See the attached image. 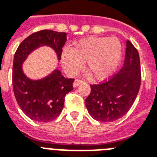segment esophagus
<instances>
[{"label": "esophagus", "instance_id": "esophagus-1", "mask_svg": "<svg viewBox=\"0 0 157 157\" xmlns=\"http://www.w3.org/2000/svg\"><path fill=\"white\" fill-rule=\"evenodd\" d=\"M82 80H79V79H75V82H74V87H78V85L80 84V83H82Z\"/></svg>", "mask_w": 157, "mask_h": 157}]
</instances>
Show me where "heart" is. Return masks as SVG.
Listing matches in <instances>:
<instances>
[{"label": "heart", "instance_id": "b5f03b06", "mask_svg": "<svg viewBox=\"0 0 157 157\" xmlns=\"http://www.w3.org/2000/svg\"><path fill=\"white\" fill-rule=\"evenodd\" d=\"M122 56V46L116 37H89L78 41L72 50L65 49L60 56L62 66L70 76L86 68L97 80H105L115 73Z\"/></svg>", "mask_w": 157, "mask_h": 157}]
</instances>
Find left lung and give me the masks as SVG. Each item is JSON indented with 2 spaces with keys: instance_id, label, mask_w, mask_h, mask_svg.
Masks as SVG:
<instances>
[{
  "instance_id": "obj_1",
  "label": "left lung",
  "mask_w": 157,
  "mask_h": 157,
  "mask_svg": "<svg viewBox=\"0 0 157 157\" xmlns=\"http://www.w3.org/2000/svg\"><path fill=\"white\" fill-rule=\"evenodd\" d=\"M141 84L139 55L129 41L126 42L124 66L105 82L91 85L85 103L89 115L101 122H112L128 112Z\"/></svg>"
}]
</instances>
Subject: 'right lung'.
I'll list each match as a JSON object with an SVG mask.
<instances>
[{"label":"right lung","mask_w":157,"mask_h":157,"mask_svg":"<svg viewBox=\"0 0 157 157\" xmlns=\"http://www.w3.org/2000/svg\"><path fill=\"white\" fill-rule=\"evenodd\" d=\"M66 33L42 30L25 38L18 47L13 64V90L18 105L31 120L37 122L54 120L61 113L65 97L73 90L75 78H66L58 70L38 80L30 79L22 65L31 52L42 46L52 47L60 59Z\"/></svg>","instance_id":"add662e5"}]
</instances>
